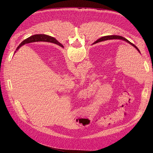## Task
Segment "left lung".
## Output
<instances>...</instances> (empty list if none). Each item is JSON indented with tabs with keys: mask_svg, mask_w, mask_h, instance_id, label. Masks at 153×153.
I'll return each mask as SVG.
<instances>
[{
	"mask_svg": "<svg viewBox=\"0 0 153 153\" xmlns=\"http://www.w3.org/2000/svg\"><path fill=\"white\" fill-rule=\"evenodd\" d=\"M111 39H120V40H124V41H126V42H127L128 43H129V44H131V45L132 46H133L134 47H135V48H136L137 49V50L140 53V51H139V50L137 48V47L135 45H134L133 43H132L131 42H130L128 40H127L126 39H125V37H122V36H116V35H113V36H103V37H101V38H100V39H99L98 40H97V41H96L95 42V43H97V42H102V41H104V40H111ZM58 42V41H57ZM57 45H59V46H60V47H63V46L60 43H59V42H57Z\"/></svg>",
	"mask_w": 153,
	"mask_h": 153,
	"instance_id": "1",
	"label": "left lung"
}]
</instances>
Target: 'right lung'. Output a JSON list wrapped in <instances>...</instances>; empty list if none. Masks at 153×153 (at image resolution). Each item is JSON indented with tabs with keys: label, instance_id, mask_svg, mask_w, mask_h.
I'll return each mask as SVG.
<instances>
[{
	"label": "right lung",
	"instance_id": "obj_1",
	"mask_svg": "<svg viewBox=\"0 0 153 153\" xmlns=\"http://www.w3.org/2000/svg\"><path fill=\"white\" fill-rule=\"evenodd\" d=\"M40 40L42 41H45V42H51V43H54L56 44L57 45V40H56V39L51 37V36H48L47 35H44V34H36L34 36H32L28 38H27V39L24 40L18 46V47L17 48V50L21 47L23 45L25 44V43H30V42H37L38 40Z\"/></svg>",
	"mask_w": 153,
	"mask_h": 153
}]
</instances>
